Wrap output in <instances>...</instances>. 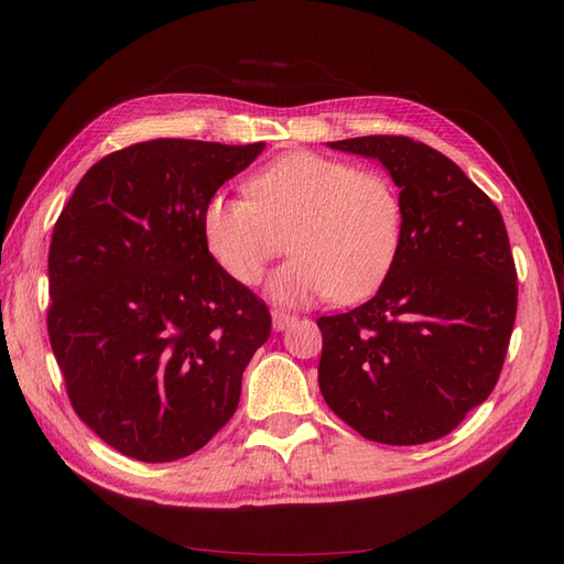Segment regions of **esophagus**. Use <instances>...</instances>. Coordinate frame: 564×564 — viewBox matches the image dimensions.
Wrapping results in <instances>:
<instances>
[{"instance_id": "esophagus-1", "label": "esophagus", "mask_w": 564, "mask_h": 564, "mask_svg": "<svg viewBox=\"0 0 564 564\" xmlns=\"http://www.w3.org/2000/svg\"><path fill=\"white\" fill-rule=\"evenodd\" d=\"M296 322V315L286 313V311H272V327H275V332H284L289 324Z\"/></svg>"}]
</instances>
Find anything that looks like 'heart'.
Returning <instances> with one entry per match:
<instances>
[{"mask_svg": "<svg viewBox=\"0 0 564 564\" xmlns=\"http://www.w3.org/2000/svg\"><path fill=\"white\" fill-rule=\"evenodd\" d=\"M249 197L216 193L204 204L202 232L230 278L256 284L284 249L294 259L270 280L284 303L371 296L398 261L404 202L379 169L296 150L247 181Z\"/></svg>", "mask_w": 564, "mask_h": 564, "instance_id": "b5f03b06", "label": "heart"}]
</instances>
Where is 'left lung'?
<instances>
[{"instance_id":"1","label":"left lung","mask_w":564,"mask_h":564,"mask_svg":"<svg viewBox=\"0 0 564 564\" xmlns=\"http://www.w3.org/2000/svg\"><path fill=\"white\" fill-rule=\"evenodd\" d=\"M329 148L388 169L404 237L377 296L317 319L319 390L371 442L440 440L489 398L513 334L518 272L501 212L449 158L406 135Z\"/></svg>"}]
</instances>
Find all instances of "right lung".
Segmentation results:
<instances>
[{
  "instance_id": "add662e5",
  "label": "right lung",
  "mask_w": 564,
  "mask_h": 564,
  "mask_svg": "<svg viewBox=\"0 0 564 564\" xmlns=\"http://www.w3.org/2000/svg\"><path fill=\"white\" fill-rule=\"evenodd\" d=\"M265 143H133L98 160L48 247L51 350L77 416L119 454L166 464L232 419L270 311L209 253L204 204Z\"/></svg>"
}]
</instances>
